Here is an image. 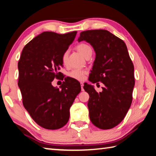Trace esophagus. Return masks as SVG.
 <instances>
[{
    "instance_id": "34e87169",
    "label": "esophagus",
    "mask_w": 156,
    "mask_h": 156,
    "mask_svg": "<svg viewBox=\"0 0 156 156\" xmlns=\"http://www.w3.org/2000/svg\"><path fill=\"white\" fill-rule=\"evenodd\" d=\"M80 86H81V89H82V91H84V89H83V86H84V83H80Z\"/></svg>"
}]
</instances>
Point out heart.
I'll return each instance as SVG.
<instances>
[{"label":"heart","mask_w":156,"mask_h":156,"mask_svg":"<svg viewBox=\"0 0 156 156\" xmlns=\"http://www.w3.org/2000/svg\"><path fill=\"white\" fill-rule=\"evenodd\" d=\"M76 49H77L78 51L84 58H86L89 54L92 53L91 47L89 46V44H85V43H80L78 44L77 47H76ZM67 56H68V53L67 51L65 52L64 54H62V61L63 63H65L66 61H67ZM86 73H87V72L85 70L74 69L69 73V76L73 78L76 79V80H82L84 78V76H85Z\"/></svg>","instance_id":"1"}]
</instances>
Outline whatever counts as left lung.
<instances>
[{
	"instance_id": "8db88e82",
	"label": "left lung",
	"mask_w": 156,
	"mask_h": 156,
	"mask_svg": "<svg viewBox=\"0 0 156 156\" xmlns=\"http://www.w3.org/2000/svg\"><path fill=\"white\" fill-rule=\"evenodd\" d=\"M86 41L96 53L89 80L105 84L100 93L91 84L83 88L89 95V118L101 129H110L122 122L132 102L135 84L134 67L122 40L105 30L81 32L78 41Z\"/></svg>"
}]
</instances>
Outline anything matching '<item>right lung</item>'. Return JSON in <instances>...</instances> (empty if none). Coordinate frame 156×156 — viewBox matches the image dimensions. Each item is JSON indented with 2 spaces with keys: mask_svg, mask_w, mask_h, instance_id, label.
<instances>
[{
  "mask_svg": "<svg viewBox=\"0 0 156 156\" xmlns=\"http://www.w3.org/2000/svg\"><path fill=\"white\" fill-rule=\"evenodd\" d=\"M77 31L58 34L44 31L26 44L18 63V87L23 103L31 118L42 127L55 130L69 118V109L81 91L80 84L67 78L60 88L52 85L62 67V54Z\"/></svg>",
  "mask_w": 156,
  "mask_h": 156,
  "instance_id": "add662e5",
  "label": "right lung"
}]
</instances>
